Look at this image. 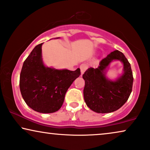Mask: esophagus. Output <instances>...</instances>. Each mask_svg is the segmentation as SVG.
<instances>
[{
    "label": "esophagus",
    "instance_id": "1",
    "mask_svg": "<svg viewBox=\"0 0 150 150\" xmlns=\"http://www.w3.org/2000/svg\"><path fill=\"white\" fill-rule=\"evenodd\" d=\"M87 68H88V66H87L86 64H81L80 66H79V69H80L81 71V75H82L83 74H84V72L86 71V70L87 69Z\"/></svg>",
    "mask_w": 150,
    "mask_h": 150
}]
</instances>
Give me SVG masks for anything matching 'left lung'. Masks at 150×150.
Masks as SVG:
<instances>
[{
  "label": "left lung",
  "instance_id": "8db88e82",
  "mask_svg": "<svg viewBox=\"0 0 150 150\" xmlns=\"http://www.w3.org/2000/svg\"><path fill=\"white\" fill-rule=\"evenodd\" d=\"M115 60L123 64V73L113 81L107 78L105 73L109 64ZM82 77L85 80L84 101L87 107L96 113H111L119 109L132 93L134 77L131 65L124 54L118 50L108 54L97 69H87Z\"/></svg>",
  "mask_w": 150,
  "mask_h": 150
}]
</instances>
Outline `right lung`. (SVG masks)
<instances>
[{
    "instance_id": "1",
    "label": "right lung",
    "mask_w": 150,
    "mask_h": 150,
    "mask_svg": "<svg viewBox=\"0 0 150 150\" xmlns=\"http://www.w3.org/2000/svg\"><path fill=\"white\" fill-rule=\"evenodd\" d=\"M42 44L35 46L25 60L19 86L22 97L28 107L37 112L50 113L62 107L66 93L80 75V69L72 71L45 66L41 54Z\"/></svg>"
}]
</instances>
